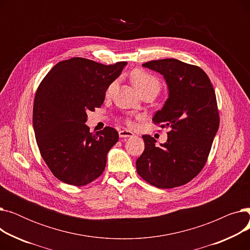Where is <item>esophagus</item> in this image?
Segmentation results:
<instances>
[{
    "instance_id": "34e87169",
    "label": "esophagus",
    "mask_w": 250,
    "mask_h": 250,
    "mask_svg": "<svg viewBox=\"0 0 250 250\" xmlns=\"http://www.w3.org/2000/svg\"><path fill=\"white\" fill-rule=\"evenodd\" d=\"M118 135H120L121 138H129V137H133L134 136V134L130 132V130H127V129L120 130V133H118Z\"/></svg>"
}]
</instances>
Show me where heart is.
<instances>
[{"instance_id":"obj_1","label":"heart","mask_w":250,"mask_h":250,"mask_svg":"<svg viewBox=\"0 0 250 250\" xmlns=\"http://www.w3.org/2000/svg\"><path fill=\"white\" fill-rule=\"evenodd\" d=\"M133 80H134V83H135L136 87L139 89L140 92L146 90V89H151V88L156 89L158 92L160 90L161 85H160V82H159L158 79H157L154 76H152L151 74H149L145 71H143V70H137L133 73ZM115 84H116V82H113L107 87L106 95H110L112 93ZM137 117L138 118H143L142 115H138ZM127 124L129 125H134V123H133L132 120H127Z\"/></svg>"}]
</instances>
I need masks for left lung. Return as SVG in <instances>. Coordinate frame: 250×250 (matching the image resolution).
<instances>
[{"instance_id":"obj_1","label":"left lung","mask_w":250,"mask_h":250,"mask_svg":"<svg viewBox=\"0 0 250 250\" xmlns=\"http://www.w3.org/2000/svg\"><path fill=\"white\" fill-rule=\"evenodd\" d=\"M143 67L165 79L168 98L153 122L170 127V132L159 147L154 138L143 136L145 150L136 162L137 172L156 188L180 187L201 172L218 132L220 118L214 87L200 67L175 59L151 61Z\"/></svg>"}]
</instances>
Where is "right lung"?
I'll return each instance as SVG.
<instances>
[{
  "label": "right lung",
  "mask_w": 250,
  "mask_h": 250,
  "mask_svg": "<svg viewBox=\"0 0 250 250\" xmlns=\"http://www.w3.org/2000/svg\"><path fill=\"white\" fill-rule=\"evenodd\" d=\"M126 62L103 64L83 58L58 62L38 86L33 129L44 162L57 178L82 187L98 178L118 133L106 126L96 134L86 125L87 112L100 107L107 87Z\"/></svg>",
  "instance_id": "add662e5"
}]
</instances>
